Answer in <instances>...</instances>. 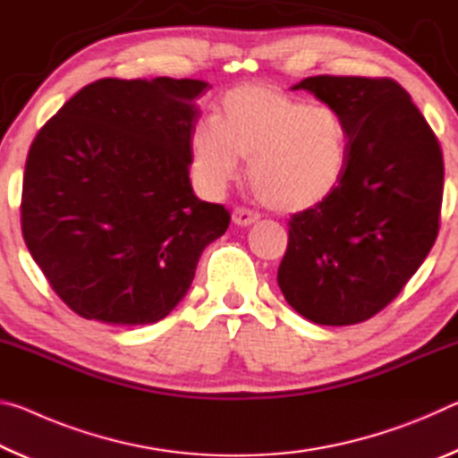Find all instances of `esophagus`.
I'll use <instances>...</instances> for the list:
<instances>
[{
	"label": "esophagus",
	"mask_w": 458,
	"mask_h": 458,
	"mask_svg": "<svg viewBox=\"0 0 458 458\" xmlns=\"http://www.w3.org/2000/svg\"><path fill=\"white\" fill-rule=\"evenodd\" d=\"M259 220V214L248 210V208H236L234 212H232V222L236 224V226H250Z\"/></svg>",
	"instance_id": "obj_1"
}]
</instances>
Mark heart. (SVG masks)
I'll use <instances>...</instances> for the list:
<instances>
[{
  "label": "heart",
  "mask_w": 458,
  "mask_h": 458,
  "mask_svg": "<svg viewBox=\"0 0 458 458\" xmlns=\"http://www.w3.org/2000/svg\"><path fill=\"white\" fill-rule=\"evenodd\" d=\"M350 135L341 113L309 105L268 84L224 95L216 117L190 133L193 180L210 196L236 180L248 159L257 198L278 212H301L329 198L345 174Z\"/></svg>",
  "instance_id": "b5f03b06"
}]
</instances>
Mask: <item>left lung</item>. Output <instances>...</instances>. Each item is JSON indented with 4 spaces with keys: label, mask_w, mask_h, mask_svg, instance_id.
<instances>
[{
    "label": "left lung",
    "mask_w": 458,
    "mask_h": 458,
    "mask_svg": "<svg viewBox=\"0 0 458 458\" xmlns=\"http://www.w3.org/2000/svg\"><path fill=\"white\" fill-rule=\"evenodd\" d=\"M293 90L341 113L350 153L335 191L293 214L276 281L309 321L361 323L396 299L428 257L443 206V151L396 81L323 74Z\"/></svg>",
    "instance_id": "8db88e82"
}]
</instances>
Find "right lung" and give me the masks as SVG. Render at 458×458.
I'll use <instances>...</instances> for the list:
<instances>
[{
	"instance_id": "obj_1",
	"label": "right lung",
	"mask_w": 458,
	"mask_h": 458,
	"mask_svg": "<svg viewBox=\"0 0 458 458\" xmlns=\"http://www.w3.org/2000/svg\"><path fill=\"white\" fill-rule=\"evenodd\" d=\"M193 79H100L38 131L21 190V232L54 293L84 319L147 325L185 297L230 212L196 198Z\"/></svg>"
}]
</instances>
